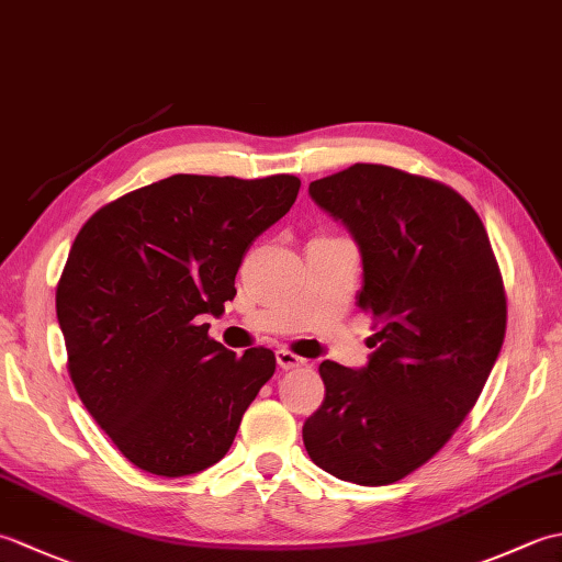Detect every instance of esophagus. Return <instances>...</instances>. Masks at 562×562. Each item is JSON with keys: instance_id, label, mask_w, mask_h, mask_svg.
<instances>
[{"instance_id": "esophagus-1", "label": "esophagus", "mask_w": 562, "mask_h": 562, "mask_svg": "<svg viewBox=\"0 0 562 562\" xmlns=\"http://www.w3.org/2000/svg\"><path fill=\"white\" fill-rule=\"evenodd\" d=\"M274 357H278V364H280L282 369H296V367H304V364H306L304 357L294 355V352H290V350H278V352H274Z\"/></svg>"}]
</instances>
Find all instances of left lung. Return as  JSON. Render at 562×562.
<instances>
[{
  "label": "left lung",
  "mask_w": 562,
  "mask_h": 562,
  "mask_svg": "<svg viewBox=\"0 0 562 562\" xmlns=\"http://www.w3.org/2000/svg\"><path fill=\"white\" fill-rule=\"evenodd\" d=\"M308 193L352 232L364 284L357 306L376 318L360 372L321 362V408L304 447L357 485H389L447 445L479 401L507 328L491 238L447 183L384 164H355Z\"/></svg>",
  "instance_id": "obj_1"
}]
</instances>
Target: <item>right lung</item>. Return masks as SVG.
<instances>
[{"label":"right lung","instance_id":"add662e5","mask_svg":"<svg viewBox=\"0 0 562 562\" xmlns=\"http://www.w3.org/2000/svg\"><path fill=\"white\" fill-rule=\"evenodd\" d=\"M302 181L176 173L93 212L69 248L55 306L81 403L137 469L178 479L217 463L274 374L202 314L234 300L256 238L290 212Z\"/></svg>","mask_w":562,"mask_h":562}]
</instances>
